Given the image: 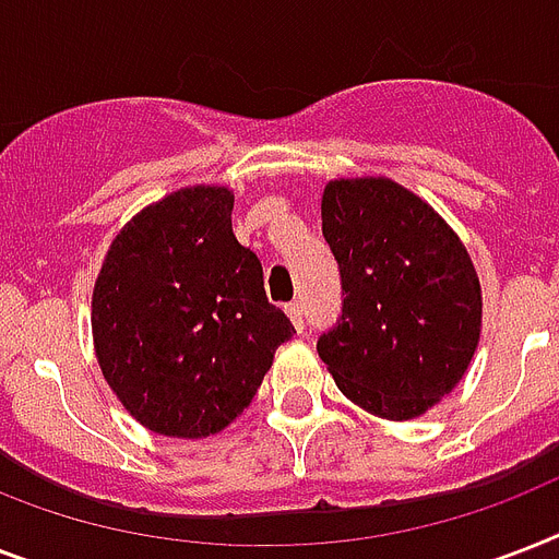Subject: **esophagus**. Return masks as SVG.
Segmentation results:
<instances>
[{"mask_svg": "<svg viewBox=\"0 0 559 559\" xmlns=\"http://www.w3.org/2000/svg\"><path fill=\"white\" fill-rule=\"evenodd\" d=\"M284 310H287L293 328H296L298 333L305 331V310H301V305H298V301H293V305H287V307H284Z\"/></svg>", "mask_w": 559, "mask_h": 559, "instance_id": "1", "label": "esophagus"}]
</instances>
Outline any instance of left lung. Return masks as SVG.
Segmentation results:
<instances>
[{
  "instance_id": "1",
  "label": "left lung",
  "mask_w": 559,
  "mask_h": 559,
  "mask_svg": "<svg viewBox=\"0 0 559 559\" xmlns=\"http://www.w3.org/2000/svg\"><path fill=\"white\" fill-rule=\"evenodd\" d=\"M322 231L342 275V316L319 357L350 403L412 420L461 382L481 336V284L438 211L385 177L333 179Z\"/></svg>"
}]
</instances>
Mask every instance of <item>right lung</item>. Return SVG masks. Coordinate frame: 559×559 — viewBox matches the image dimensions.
Instances as JSON below:
<instances>
[{
	"mask_svg": "<svg viewBox=\"0 0 559 559\" xmlns=\"http://www.w3.org/2000/svg\"><path fill=\"white\" fill-rule=\"evenodd\" d=\"M231 209L226 186L162 197L118 231L92 289L100 373L156 435L226 429L296 333L266 298L258 254L237 243Z\"/></svg>",
	"mask_w": 559,
	"mask_h": 559,
	"instance_id": "1",
	"label": "right lung"
}]
</instances>
